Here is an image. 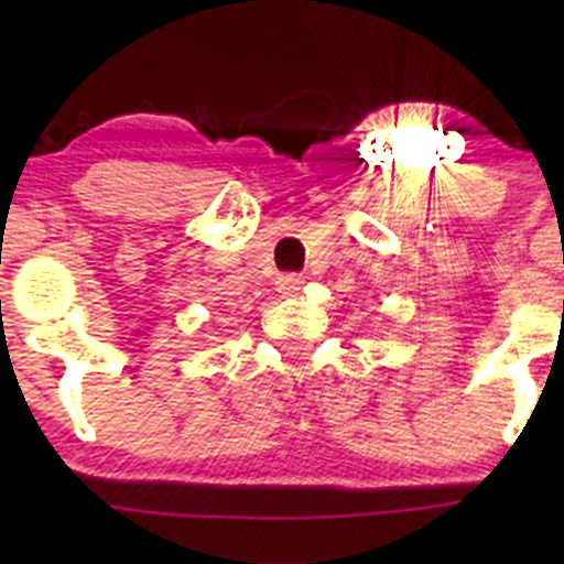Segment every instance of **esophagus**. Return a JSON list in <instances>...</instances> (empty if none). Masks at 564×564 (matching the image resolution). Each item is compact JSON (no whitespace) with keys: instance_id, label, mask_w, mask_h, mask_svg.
I'll return each mask as SVG.
<instances>
[{"instance_id":"esophagus-1","label":"esophagus","mask_w":564,"mask_h":564,"mask_svg":"<svg viewBox=\"0 0 564 564\" xmlns=\"http://www.w3.org/2000/svg\"><path fill=\"white\" fill-rule=\"evenodd\" d=\"M302 286H304V278L296 275V273L278 278V291H281L283 296H296L302 291Z\"/></svg>"}]
</instances>
